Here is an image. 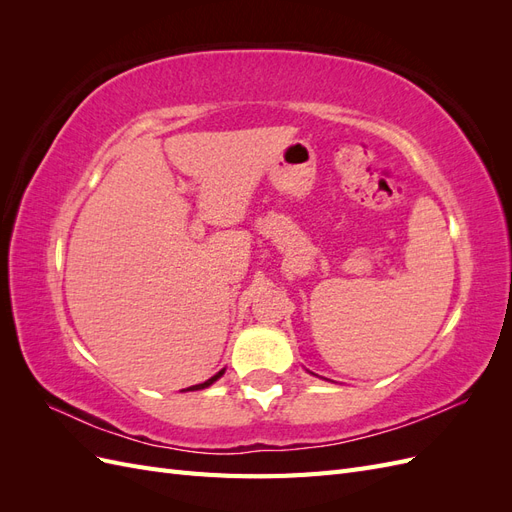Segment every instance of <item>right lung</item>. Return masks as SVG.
<instances>
[{"label":"right lung","mask_w":512,"mask_h":512,"mask_svg":"<svg viewBox=\"0 0 512 512\" xmlns=\"http://www.w3.org/2000/svg\"><path fill=\"white\" fill-rule=\"evenodd\" d=\"M224 374V369L222 371H218V374H215V376H211L207 382H203V384H196V386H190V389H185V391H200V389H207V386H211L215 380H218L220 376Z\"/></svg>","instance_id":"1"}]
</instances>
